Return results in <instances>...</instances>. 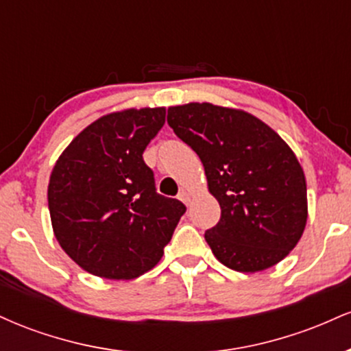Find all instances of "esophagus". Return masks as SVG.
I'll use <instances>...</instances> for the list:
<instances>
[{
  "label": "esophagus",
  "instance_id": "esophagus-1",
  "mask_svg": "<svg viewBox=\"0 0 351 351\" xmlns=\"http://www.w3.org/2000/svg\"><path fill=\"white\" fill-rule=\"evenodd\" d=\"M178 198H180L181 201H183L184 204H188L189 201H191V193L186 191V189H183V191H181L180 195H178Z\"/></svg>",
  "mask_w": 351,
  "mask_h": 351
}]
</instances>
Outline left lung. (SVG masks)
Listing matches in <instances>:
<instances>
[{
  "instance_id": "8db88e82",
  "label": "left lung",
  "mask_w": 351,
  "mask_h": 351,
  "mask_svg": "<svg viewBox=\"0 0 351 351\" xmlns=\"http://www.w3.org/2000/svg\"><path fill=\"white\" fill-rule=\"evenodd\" d=\"M167 120L199 156L221 206L204 232L216 259L237 272L280 263L307 223V184L291 147L257 117L208 102L170 107Z\"/></svg>"
}]
</instances>
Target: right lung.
<instances>
[{
	"instance_id": "1",
	"label": "right lung",
	"mask_w": 351,
	"mask_h": 351,
	"mask_svg": "<svg viewBox=\"0 0 351 351\" xmlns=\"http://www.w3.org/2000/svg\"><path fill=\"white\" fill-rule=\"evenodd\" d=\"M167 110L128 108L84 128L52 168L56 239L84 271L130 280L155 267L186 206L156 193L143 152Z\"/></svg>"
}]
</instances>
